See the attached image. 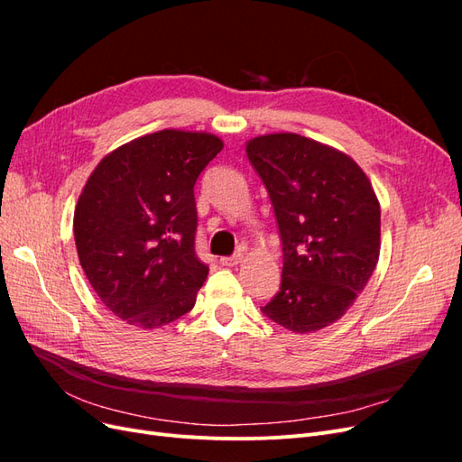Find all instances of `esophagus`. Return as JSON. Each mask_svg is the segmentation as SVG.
<instances>
[{"label": "esophagus", "instance_id": "esophagus-1", "mask_svg": "<svg viewBox=\"0 0 462 462\" xmlns=\"http://www.w3.org/2000/svg\"><path fill=\"white\" fill-rule=\"evenodd\" d=\"M241 260H243V253H236L233 256H223L219 262H221V265H227V268H231V265L241 263Z\"/></svg>", "mask_w": 462, "mask_h": 462}]
</instances>
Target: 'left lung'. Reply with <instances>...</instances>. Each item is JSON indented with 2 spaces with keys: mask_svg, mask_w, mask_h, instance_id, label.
Listing matches in <instances>:
<instances>
[{
  "mask_svg": "<svg viewBox=\"0 0 462 462\" xmlns=\"http://www.w3.org/2000/svg\"><path fill=\"white\" fill-rule=\"evenodd\" d=\"M246 156L283 243L282 287L262 312L292 333L324 329L351 309L380 258L382 212L370 179L345 152L297 133L250 138Z\"/></svg>",
  "mask_w": 462,
  "mask_h": 462,
  "instance_id": "obj_1",
  "label": "left lung"
}]
</instances>
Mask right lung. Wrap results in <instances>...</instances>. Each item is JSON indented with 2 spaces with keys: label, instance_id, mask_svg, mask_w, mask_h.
<instances>
[{
  "label": "right lung",
  "instance_id": "1",
  "mask_svg": "<svg viewBox=\"0 0 462 462\" xmlns=\"http://www.w3.org/2000/svg\"><path fill=\"white\" fill-rule=\"evenodd\" d=\"M223 150L216 134L163 129L96 165L73 217L82 270L129 326L158 329L192 310L208 277L194 253V183Z\"/></svg>",
  "mask_w": 462,
  "mask_h": 462
}]
</instances>
